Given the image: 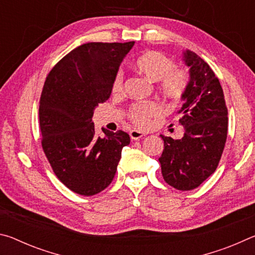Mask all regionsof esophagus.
<instances>
[{
  "label": "esophagus",
  "mask_w": 255,
  "mask_h": 255,
  "mask_svg": "<svg viewBox=\"0 0 255 255\" xmlns=\"http://www.w3.org/2000/svg\"><path fill=\"white\" fill-rule=\"evenodd\" d=\"M129 135H130V138L132 140H137V139H140L141 137H144L145 133L143 131H139V130H136V129H133V130L129 132Z\"/></svg>",
  "instance_id": "34e87169"
}]
</instances>
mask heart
I'll return each instance as SVG.
<instances>
[{"label":"heart","mask_w":255,"mask_h":255,"mask_svg":"<svg viewBox=\"0 0 255 255\" xmlns=\"http://www.w3.org/2000/svg\"><path fill=\"white\" fill-rule=\"evenodd\" d=\"M135 67L152 82H158L159 91L164 96L178 100L187 91L189 85L188 73L174 68L175 64L169 56L159 51H146L136 59ZM124 74L119 72L114 82V91L119 92L123 89ZM161 108L156 102L136 103L129 110V117L137 126H147L149 119L159 114Z\"/></svg>","instance_id":"obj_1"}]
</instances>
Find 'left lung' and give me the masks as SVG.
<instances>
[{
    "mask_svg": "<svg viewBox=\"0 0 255 255\" xmlns=\"http://www.w3.org/2000/svg\"><path fill=\"white\" fill-rule=\"evenodd\" d=\"M189 85L178 111L184 133L181 139L161 135L164 149L158 158L164 181L182 191L192 190L217 169L227 138V108L219 80L204 59L183 50Z\"/></svg>",
    "mask_w": 255,
    "mask_h": 255,
    "instance_id": "8db88e82",
    "label": "left lung"
}]
</instances>
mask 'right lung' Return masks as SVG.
<instances>
[{
    "mask_svg": "<svg viewBox=\"0 0 255 255\" xmlns=\"http://www.w3.org/2000/svg\"><path fill=\"white\" fill-rule=\"evenodd\" d=\"M135 42H89L53 67L42 89L39 123L42 149L60 182L82 196H93L114 180L127 132L102 129L92 117L110 98L123 59Z\"/></svg>",
    "mask_w": 255,
    "mask_h": 255,
    "instance_id": "right-lung-1",
    "label": "right lung"
}]
</instances>
